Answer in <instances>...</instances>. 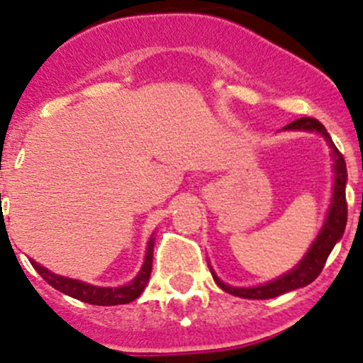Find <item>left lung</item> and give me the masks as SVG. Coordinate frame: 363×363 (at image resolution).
Returning <instances> with one entry per match:
<instances>
[{
	"instance_id": "obj_1",
	"label": "left lung",
	"mask_w": 363,
	"mask_h": 363,
	"mask_svg": "<svg viewBox=\"0 0 363 363\" xmlns=\"http://www.w3.org/2000/svg\"><path fill=\"white\" fill-rule=\"evenodd\" d=\"M282 130H306V133H317L325 139V143L329 145L330 155H333V169H334V184H333V196H330V205L325 215V220L322 224V229L318 230L315 241L312 242V246L308 248V252L305 253V257L301 258L300 264L289 272L282 274L281 277L274 279V281L265 282V284L252 286V288H238V286L225 284L220 277L215 274V270L210 265V272H212L213 281L217 282L218 288L224 289L225 293L234 294V296L240 298H248V300H269V298H276L279 294H284L293 289L303 288V286L310 284L312 281H315L318 274L324 269L325 260H328L329 253L333 252V248L336 246V242L343 238L345 227H346V218H348V205H346V181H348V172H346V163L343 155L340 153V150L334 146L333 139H330L329 133L325 130V127L315 118L303 117L298 118L291 123H288L286 127H282Z\"/></svg>"
}]
</instances>
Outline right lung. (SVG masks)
I'll return each mask as SVG.
<instances>
[{"mask_svg":"<svg viewBox=\"0 0 363 363\" xmlns=\"http://www.w3.org/2000/svg\"><path fill=\"white\" fill-rule=\"evenodd\" d=\"M153 246H155V233L150 236L148 246H146L145 262H143L141 270L138 276L129 282V284L118 286V288H103V286H94L89 282L79 281V279H70L65 276H58V274L51 272L46 267L39 265L38 262L30 258V264L50 286L55 289L62 291L63 294L81 300L89 305L99 306H111V305H125L139 298V294L145 291L146 284H148L151 276V265H153Z\"/></svg>","mask_w":363,"mask_h":363,"instance_id":"1","label":"right lung"}]
</instances>
